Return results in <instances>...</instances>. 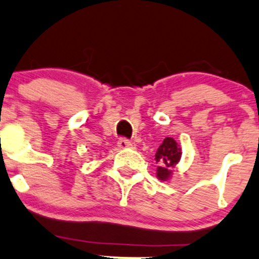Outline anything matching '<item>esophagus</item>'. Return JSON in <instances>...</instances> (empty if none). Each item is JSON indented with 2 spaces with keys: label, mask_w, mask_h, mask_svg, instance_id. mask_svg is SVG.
<instances>
[{
  "label": "esophagus",
  "mask_w": 259,
  "mask_h": 259,
  "mask_svg": "<svg viewBox=\"0 0 259 259\" xmlns=\"http://www.w3.org/2000/svg\"><path fill=\"white\" fill-rule=\"evenodd\" d=\"M118 147L119 148H128V147H131V146H132V143L130 142L128 140H127V138H124V137H122V138H119L118 140Z\"/></svg>",
  "instance_id": "obj_1"
}]
</instances>
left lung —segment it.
<instances>
[{
  "label": "left lung",
  "mask_w": 259,
  "mask_h": 259,
  "mask_svg": "<svg viewBox=\"0 0 259 259\" xmlns=\"http://www.w3.org/2000/svg\"><path fill=\"white\" fill-rule=\"evenodd\" d=\"M180 157L181 148L176 141L171 137H166L155 155L156 162L158 163L157 178L163 181L167 180L172 174V167L180 161Z\"/></svg>",
  "instance_id": "obj_1"
}]
</instances>
